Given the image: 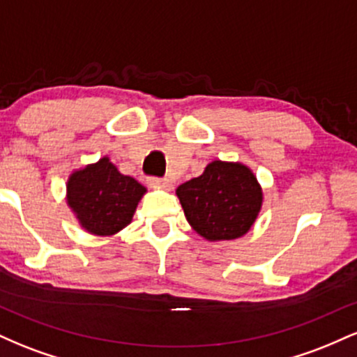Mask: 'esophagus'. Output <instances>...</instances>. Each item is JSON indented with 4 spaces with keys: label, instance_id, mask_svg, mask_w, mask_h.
Instances as JSON below:
<instances>
[{
    "label": "esophagus",
    "instance_id": "obj_1",
    "mask_svg": "<svg viewBox=\"0 0 357 357\" xmlns=\"http://www.w3.org/2000/svg\"><path fill=\"white\" fill-rule=\"evenodd\" d=\"M149 186L153 188H161V190H171V183L169 179H159V178H149Z\"/></svg>",
    "mask_w": 357,
    "mask_h": 357
}]
</instances>
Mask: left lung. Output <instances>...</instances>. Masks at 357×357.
Wrapping results in <instances>:
<instances>
[{"label":"left lung","mask_w":357,"mask_h":357,"mask_svg":"<svg viewBox=\"0 0 357 357\" xmlns=\"http://www.w3.org/2000/svg\"><path fill=\"white\" fill-rule=\"evenodd\" d=\"M188 223L208 241L236 240L248 233L264 203L257 176L241 162L213 161L203 174L176 190Z\"/></svg>","instance_id":"8db88e82"}]
</instances>
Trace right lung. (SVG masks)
Here are the masks:
<instances>
[{
	"label": "right lung",
	"instance_id": "1",
	"mask_svg": "<svg viewBox=\"0 0 357 357\" xmlns=\"http://www.w3.org/2000/svg\"><path fill=\"white\" fill-rule=\"evenodd\" d=\"M146 188L119 173L107 155L73 171L67 181V204L84 230L112 236L132 221Z\"/></svg>",
	"mask_w": 357,
	"mask_h": 357
}]
</instances>
